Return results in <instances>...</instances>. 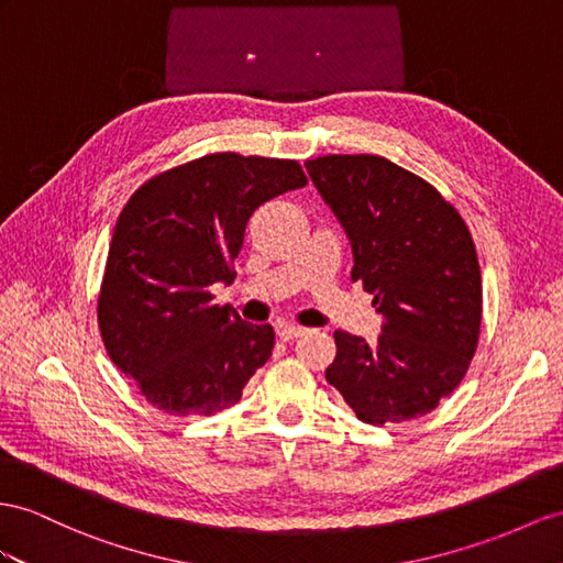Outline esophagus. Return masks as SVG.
Returning a JSON list of instances; mask_svg holds the SVG:
<instances>
[{"instance_id":"obj_1","label":"esophagus","mask_w":563,"mask_h":563,"mask_svg":"<svg viewBox=\"0 0 563 563\" xmlns=\"http://www.w3.org/2000/svg\"><path fill=\"white\" fill-rule=\"evenodd\" d=\"M305 333H307V328L295 325V323H283V325L278 328V335H280V340H285V342L297 340V338H301Z\"/></svg>"}]
</instances>
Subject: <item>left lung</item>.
Segmentation results:
<instances>
[{
	"instance_id": "left-lung-1",
	"label": "left lung",
	"mask_w": 563,
	"mask_h": 563,
	"mask_svg": "<svg viewBox=\"0 0 563 563\" xmlns=\"http://www.w3.org/2000/svg\"><path fill=\"white\" fill-rule=\"evenodd\" d=\"M321 197L347 230L352 280L385 316L376 344L335 330L325 380L371 426L419 419L452 395L478 350L481 264L452 201L378 154L307 162Z\"/></svg>"
}]
</instances>
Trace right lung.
I'll use <instances>...</instances> for the list:
<instances>
[{
    "label": "right lung",
    "instance_id": "add662e5",
    "mask_svg": "<svg viewBox=\"0 0 563 563\" xmlns=\"http://www.w3.org/2000/svg\"><path fill=\"white\" fill-rule=\"evenodd\" d=\"M307 183L295 158L216 152L156 173L125 201L97 323L111 362L152 407L170 416L221 411L268 362L273 328L213 305L211 285L235 278L252 213Z\"/></svg>",
    "mask_w": 563,
    "mask_h": 563
}]
</instances>
